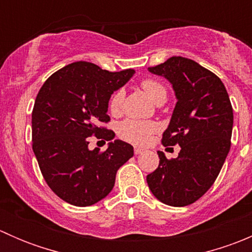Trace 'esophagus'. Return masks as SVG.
<instances>
[{"label": "esophagus", "mask_w": 252, "mask_h": 252, "mask_svg": "<svg viewBox=\"0 0 252 252\" xmlns=\"http://www.w3.org/2000/svg\"><path fill=\"white\" fill-rule=\"evenodd\" d=\"M142 151H144V149H141V147H139V146L134 147V154L135 155H140Z\"/></svg>", "instance_id": "esophagus-1"}]
</instances>
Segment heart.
<instances>
[{
	"instance_id": "obj_1",
	"label": "heart",
	"mask_w": 252,
	"mask_h": 252,
	"mask_svg": "<svg viewBox=\"0 0 252 252\" xmlns=\"http://www.w3.org/2000/svg\"><path fill=\"white\" fill-rule=\"evenodd\" d=\"M141 88L156 103L166 101L167 90L163 84H161L159 81L155 80V79H144L141 81ZM124 96H126V93L123 89H118L112 94L110 101H108V110L114 116L121 113ZM156 129L157 126L154 122L126 119L118 126V135L124 140L134 142V144H144L150 138V135L156 131Z\"/></svg>"
}]
</instances>
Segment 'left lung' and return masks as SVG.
<instances>
[{
  "instance_id": "left-lung-1",
  "label": "left lung",
  "mask_w": 252,
  "mask_h": 252,
  "mask_svg": "<svg viewBox=\"0 0 252 252\" xmlns=\"http://www.w3.org/2000/svg\"><path fill=\"white\" fill-rule=\"evenodd\" d=\"M173 85L177 96L163 146L179 145L177 158L158 151L159 164L146 177L152 194L163 204H194L213 185L230 150L233 107L224 84L211 70L182 56L150 67Z\"/></svg>"
}]
</instances>
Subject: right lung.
Segmentation results:
<instances>
[{
	"label": "right lung",
	"mask_w": 252,
	"mask_h": 252,
	"mask_svg": "<svg viewBox=\"0 0 252 252\" xmlns=\"http://www.w3.org/2000/svg\"><path fill=\"white\" fill-rule=\"evenodd\" d=\"M134 69L108 72L90 62L61 68L39 90L32 114V151L50 189L63 201L85 207L107 196L117 171L134 155L130 144L114 140L106 152L89 150L88 138L111 141L108 101Z\"/></svg>",
	"instance_id": "add662e5"
}]
</instances>
